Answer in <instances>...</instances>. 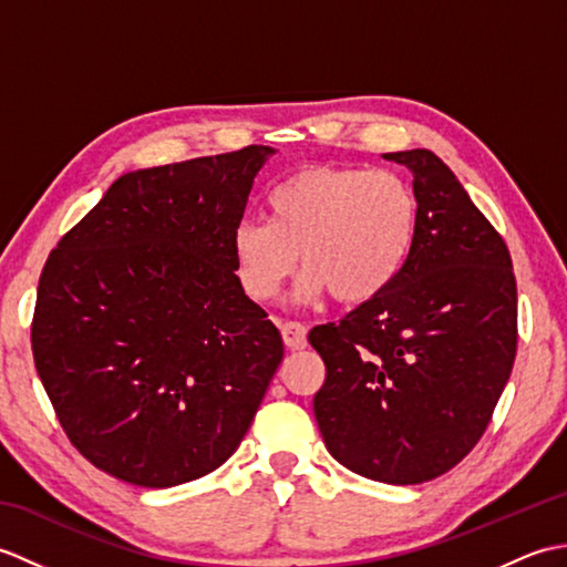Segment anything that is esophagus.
<instances>
[{
	"mask_svg": "<svg viewBox=\"0 0 567 567\" xmlns=\"http://www.w3.org/2000/svg\"><path fill=\"white\" fill-rule=\"evenodd\" d=\"M282 341L290 351H302L307 348V327L299 321H287L282 323Z\"/></svg>",
	"mask_w": 567,
	"mask_h": 567,
	"instance_id": "obj_1",
	"label": "esophagus"
}]
</instances>
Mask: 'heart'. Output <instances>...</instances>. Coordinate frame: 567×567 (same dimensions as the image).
<instances>
[{"mask_svg": "<svg viewBox=\"0 0 567 567\" xmlns=\"http://www.w3.org/2000/svg\"><path fill=\"white\" fill-rule=\"evenodd\" d=\"M270 221L244 219L231 234L238 280L270 302L302 260L299 299L331 295L365 305L400 277L419 231V197L400 173L353 165H305L268 195Z\"/></svg>", "mask_w": 567, "mask_h": 567, "instance_id": "b5f03b06", "label": "heart"}]
</instances>
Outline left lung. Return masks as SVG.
<instances>
[{
    "mask_svg": "<svg viewBox=\"0 0 567 567\" xmlns=\"http://www.w3.org/2000/svg\"><path fill=\"white\" fill-rule=\"evenodd\" d=\"M384 158L414 175L416 246L380 297L309 331L327 365L315 416L348 470L419 485L483 439L516 355V280L504 238L439 155Z\"/></svg>",
    "mask_w": 567,
    "mask_h": 567,
    "instance_id": "8db88e82",
    "label": "left lung"
}]
</instances>
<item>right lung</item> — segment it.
Returning <instances> with one entry per match:
<instances>
[{
  "instance_id": "right-lung-1",
  "label": "right lung",
  "mask_w": 567,
  "mask_h": 567,
  "mask_svg": "<svg viewBox=\"0 0 567 567\" xmlns=\"http://www.w3.org/2000/svg\"><path fill=\"white\" fill-rule=\"evenodd\" d=\"M270 146L136 171L58 240L35 297L33 363L70 443L138 487L231 455L282 363L236 275L231 234Z\"/></svg>"
}]
</instances>
